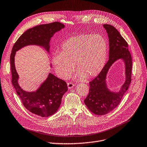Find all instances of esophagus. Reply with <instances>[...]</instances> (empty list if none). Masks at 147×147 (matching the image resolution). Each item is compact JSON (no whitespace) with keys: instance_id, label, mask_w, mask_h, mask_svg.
I'll return each instance as SVG.
<instances>
[{"instance_id":"obj_1","label":"esophagus","mask_w":147,"mask_h":147,"mask_svg":"<svg viewBox=\"0 0 147 147\" xmlns=\"http://www.w3.org/2000/svg\"><path fill=\"white\" fill-rule=\"evenodd\" d=\"M74 86H75V85L73 83H72V82H68L67 83V86H68L69 89H71Z\"/></svg>"}]
</instances>
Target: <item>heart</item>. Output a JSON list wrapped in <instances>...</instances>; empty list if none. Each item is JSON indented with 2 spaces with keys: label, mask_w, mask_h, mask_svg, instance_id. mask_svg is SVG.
I'll list each match as a JSON object with an SVG mask.
<instances>
[{
  "label": "heart",
  "mask_w": 147,
  "mask_h": 147,
  "mask_svg": "<svg viewBox=\"0 0 147 147\" xmlns=\"http://www.w3.org/2000/svg\"><path fill=\"white\" fill-rule=\"evenodd\" d=\"M108 55V42L101 34H81L71 37L61 45V52L53 57V63L59 77L68 78L74 64L79 79L92 78L103 69Z\"/></svg>",
  "instance_id": "1"
}]
</instances>
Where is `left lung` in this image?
Returning a JSON list of instances; mask_svg holds the SVG:
<instances>
[{
    "mask_svg": "<svg viewBox=\"0 0 147 147\" xmlns=\"http://www.w3.org/2000/svg\"><path fill=\"white\" fill-rule=\"evenodd\" d=\"M109 38V59L95 78L89 82V91L84 103L93 114L103 115L113 111L121 102L131 82L132 61L128 50V44L117 29L112 25L104 24ZM122 59L125 65L126 80L121 90L115 93L107 87L105 79L111 66L118 59Z\"/></svg>",
    "mask_w": 147,
    "mask_h": 147,
    "instance_id": "left-lung-1",
    "label": "left lung"
}]
</instances>
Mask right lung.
I'll list each match as a JSON object with an SVG mask.
<instances>
[{
    "label": "right lung",
    "mask_w": 147,
    "mask_h": 147,
    "mask_svg": "<svg viewBox=\"0 0 147 147\" xmlns=\"http://www.w3.org/2000/svg\"><path fill=\"white\" fill-rule=\"evenodd\" d=\"M65 25L59 22L36 26L25 32L14 44L10 55L12 84L24 105L30 112L42 117L55 114L59 109L62 96L67 91L66 82L50 73L46 80L35 92L24 90L18 83V75L14 65L16 51L28 45L42 46L49 52L51 38Z\"/></svg>",
    "instance_id": "obj_1"
}]
</instances>
